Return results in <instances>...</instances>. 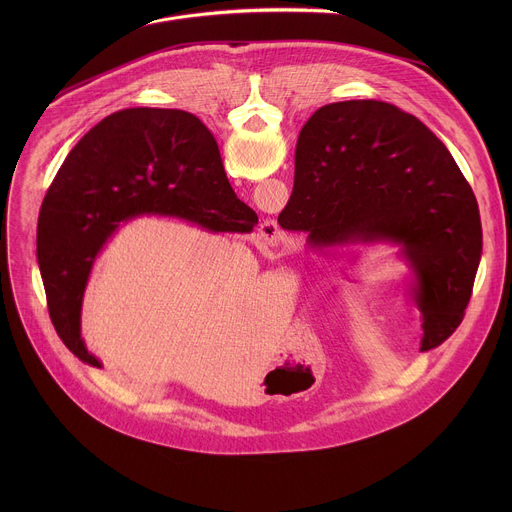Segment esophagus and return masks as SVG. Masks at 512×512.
<instances>
[{
    "mask_svg": "<svg viewBox=\"0 0 512 512\" xmlns=\"http://www.w3.org/2000/svg\"><path fill=\"white\" fill-rule=\"evenodd\" d=\"M259 233L269 245H277L279 241H283V233L275 221H263L259 227Z\"/></svg>",
    "mask_w": 512,
    "mask_h": 512,
    "instance_id": "esophagus-1",
    "label": "esophagus"
}]
</instances>
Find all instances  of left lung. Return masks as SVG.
Instances as JSON below:
<instances>
[{"label":"left lung","mask_w":512,"mask_h":512,"mask_svg":"<svg viewBox=\"0 0 512 512\" xmlns=\"http://www.w3.org/2000/svg\"><path fill=\"white\" fill-rule=\"evenodd\" d=\"M277 223L304 233L314 251L395 247L421 312V350L460 326L482 253L478 202L417 117L375 99L320 107L300 133L294 190Z\"/></svg>","instance_id":"8db88e82"}]
</instances>
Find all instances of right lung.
<instances>
[{"mask_svg":"<svg viewBox=\"0 0 512 512\" xmlns=\"http://www.w3.org/2000/svg\"><path fill=\"white\" fill-rule=\"evenodd\" d=\"M172 216L212 233H251L257 214L237 198L216 141L180 109L133 107L97 123L70 150L38 218V263L50 320L81 360L85 289L105 245L135 216Z\"/></svg>","mask_w":512,"mask_h":512,"instance_id":"obj_1","label":"right lung"}]
</instances>
